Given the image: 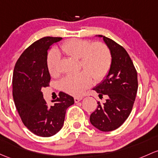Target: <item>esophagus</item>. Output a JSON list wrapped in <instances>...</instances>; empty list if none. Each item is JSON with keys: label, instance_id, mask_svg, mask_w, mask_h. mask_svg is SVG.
Wrapping results in <instances>:
<instances>
[{"label": "esophagus", "instance_id": "esophagus-1", "mask_svg": "<svg viewBox=\"0 0 158 158\" xmlns=\"http://www.w3.org/2000/svg\"><path fill=\"white\" fill-rule=\"evenodd\" d=\"M82 98H83L82 97H75L74 98V101H75V102L77 103V102H79V101H80L81 100H82Z\"/></svg>", "mask_w": 158, "mask_h": 158}]
</instances>
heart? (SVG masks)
Wrapping results in <instances>:
<instances>
[{
	"instance_id": "1",
	"label": "heart",
	"mask_w": 158,
	"mask_h": 158,
	"mask_svg": "<svg viewBox=\"0 0 158 158\" xmlns=\"http://www.w3.org/2000/svg\"><path fill=\"white\" fill-rule=\"evenodd\" d=\"M62 53L68 57L79 59L80 68L85 71L71 73L61 81L63 90L73 95H81L86 88L92 83V79L96 82L102 80L111 65V54L107 46L102 42L91 44L85 40L72 39L66 41L60 47ZM60 56L55 51L48 55L47 66L50 74H57V64Z\"/></svg>"
}]
</instances>
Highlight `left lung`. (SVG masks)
<instances>
[{"label":"left lung","mask_w":158,"mask_h":158,"mask_svg":"<svg viewBox=\"0 0 158 158\" xmlns=\"http://www.w3.org/2000/svg\"><path fill=\"white\" fill-rule=\"evenodd\" d=\"M111 54L109 72L102 82L93 89L98 96L107 97L105 103L98 102V107L90 116V122L103 132L119 128L132 111L138 90L137 72L125 49L112 39L103 35Z\"/></svg>","instance_id":"8db88e82"}]
</instances>
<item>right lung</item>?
<instances>
[{"instance_id": "1", "label": "right lung", "mask_w": 158, "mask_h": 158, "mask_svg": "<svg viewBox=\"0 0 158 158\" xmlns=\"http://www.w3.org/2000/svg\"><path fill=\"white\" fill-rule=\"evenodd\" d=\"M62 38L44 37L38 40L21 54L13 76V97L24 125L35 135L51 137L63 127L66 110L74 98L64 92L48 105L41 89L51 80L47 66L48 51Z\"/></svg>"}]
</instances>
